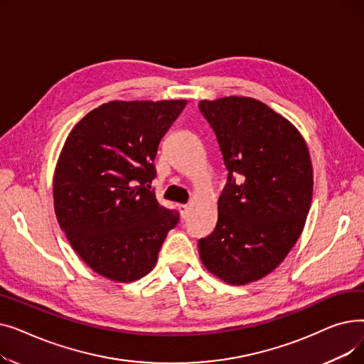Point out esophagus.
Wrapping results in <instances>:
<instances>
[{
	"mask_svg": "<svg viewBox=\"0 0 364 364\" xmlns=\"http://www.w3.org/2000/svg\"><path fill=\"white\" fill-rule=\"evenodd\" d=\"M178 211H180L181 217L186 218V215H187V213H188V206H187V205H178Z\"/></svg>",
	"mask_w": 364,
	"mask_h": 364,
	"instance_id": "obj_1",
	"label": "esophagus"
}]
</instances>
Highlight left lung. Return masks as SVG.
<instances>
[{
  "mask_svg": "<svg viewBox=\"0 0 364 364\" xmlns=\"http://www.w3.org/2000/svg\"><path fill=\"white\" fill-rule=\"evenodd\" d=\"M199 110L227 168L200 259L224 282L246 284L272 273L302 232L313 198L310 153L288 119L255 99L202 100Z\"/></svg>",
  "mask_w": 364,
  "mask_h": 364,
  "instance_id": "8db88e82",
  "label": "left lung"
}]
</instances>
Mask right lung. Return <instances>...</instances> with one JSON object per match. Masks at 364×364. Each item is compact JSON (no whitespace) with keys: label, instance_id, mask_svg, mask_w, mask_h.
Here are the masks:
<instances>
[{"label":"right lung","instance_id":"right-lung-1","mask_svg":"<svg viewBox=\"0 0 364 364\" xmlns=\"http://www.w3.org/2000/svg\"><path fill=\"white\" fill-rule=\"evenodd\" d=\"M186 100L109 102L73 127L54 174V211L88 267L114 282L146 276L180 221L150 190L159 143Z\"/></svg>","mask_w":364,"mask_h":364}]
</instances>
